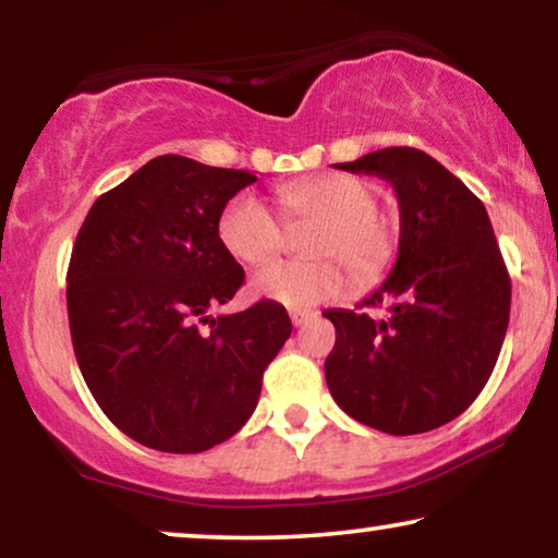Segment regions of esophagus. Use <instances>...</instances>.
<instances>
[{"mask_svg": "<svg viewBox=\"0 0 558 558\" xmlns=\"http://www.w3.org/2000/svg\"><path fill=\"white\" fill-rule=\"evenodd\" d=\"M289 317H292V325L294 327H300V325H304L312 317V312L310 310H292V312H289Z\"/></svg>", "mask_w": 558, "mask_h": 558, "instance_id": "esophagus-1", "label": "esophagus"}]
</instances>
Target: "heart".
<instances>
[{
	"label": "heart",
	"mask_w": 558,
	"mask_h": 558,
	"mask_svg": "<svg viewBox=\"0 0 558 558\" xmlns=\"http://www.w3.org/2000/svg\"><path fill=\"white\" fill-rule=\"evenodd\" d=\"M281 213L289 226L319 223L307 243L317 262H279L256 271L251 294L307 310L338 300L348 289V266L357 287H371L391 269L396 258V228L376 213L378 193L371 182L353 174H317L287 182L277 190ZM218 239L235 262L262 266L287 246V225L254 193H239L223 205Z\"/></svg>",
	"instance_id": "b5f03b06"
}]
</instances>
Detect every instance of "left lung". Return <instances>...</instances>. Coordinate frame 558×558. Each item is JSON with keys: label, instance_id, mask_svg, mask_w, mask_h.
Masks as SVG:
<instances>
[{"label": "left lung", "instance_id": "left-lung-1", "mask_svg": "<svg viewBox=\"0 0 558 558\" xmlns=\"http://www.w3.org/2000/svg\"><path fill=\"white\" fill-rule=\"evenodd\" d=\"M391 182L401 235L391 274L357 307L327 310L325 378L355 422L407 437L452 422L477 399L510 317V277L485 205L422 149L388 147L335 165Z\"/></svg>", "mask_w": 558, "mask_h": 558}]
</instances>
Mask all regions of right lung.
Listing matches in <instances>:
<instances>
[{
  "label": "right lung",
  "mask_w": 558,
  "mask_h": 558,
  "mask_svg": "<svg viewBox=\"0 0 558 558\" xmlns=\"http://www.w3.org/2000/svg\"><path fill=\"white\" fill-rule=\"evenodd\" d=\"M251 182L246 170L155 157L98 197L75 239V361L104 414L144 447L195 454L233 437L292 335L287 310L271 300L208 317L243 284L218 218ZM201 322L211 323L208 333Z\"/></svg>",
  "instance_id": "1"
}]
</instances>
